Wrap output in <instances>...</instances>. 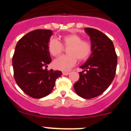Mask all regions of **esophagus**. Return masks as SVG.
Here are the masks:
<instances>
[{
    "label": "esophagus",
    "mask_w": 131,
    "mask_h": 131,
    "mask_svg": "<svg viewBox=\"0 0 131 131\" xmlns=\"http://www.w3.org/2000/svg\"><path fill=\"white\" fill-rule=\"evenodd\" d=\"M62 74H63V75H68L69 74V72H68V71H63Z\"/></svg>",
    "instance_id": "obj_1"
}]
</instances>
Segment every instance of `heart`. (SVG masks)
<instances>
[{
  "instance_id": "b5f03b06",
  "label": "heart",
  "mask_w": 131,
  "mask_h": 131,
  "mask_svg": "<svg viewBox=\"0 0 131 131\" xmlns=\"http://www.w3.org/2000/svg\"><path fill=\"white\" fill-rule=\"evenodd\" d=\"M68 48V54L62 56L54 61V67L62 71H68L77 62L85 60L90 56L92 50V44L89 40H83L81 36L77 34H69L62 36L60 42L55 39H50L48 42V49L53 56H58Z\"/></svg>"
}]
</instances>
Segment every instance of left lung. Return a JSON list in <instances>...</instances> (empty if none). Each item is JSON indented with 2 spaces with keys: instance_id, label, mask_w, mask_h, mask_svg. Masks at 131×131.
Masks as SVG:
<instances>
[{
  "instance_id": "left-lung-1",
  "label": "left lung",
  "mask_w": 131,
  "mask_h": 131,
  "mask_svg": "<svg viewBox=\"0 0 131 131\" xmlns=\"http://www.w3.org/2000/svg\"><path fill=\"white\" fill-rule=\"evenodd\" d=\"M91 38L92 50L89 60L80 67L79 79L74 84L77 95L85 99L95 98L106 91L116 73L117 56L113 42L96 29L85 28ZM86 71V72H84Z\"/></svg>"
}]
</instances>
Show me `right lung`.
<instances>
[{"label": "right lung", "mask_w": 131, "mask_h": 131, "mask_svg": "<svg viewBox=\"0 0 131 131\" xmlns=\"http://www.w3.org/2000/svg\"><path fill=\"white\" fill-rule=\"evenodd\" d=\"M52 35L49 29H36L27 33L18 40L12 57L16 83L33 98L48 95L56 79L62 75L60 71L44 69L52 60L48 49Z\"/></svg>", "instance_id": "obj_1"}]
</instances>
